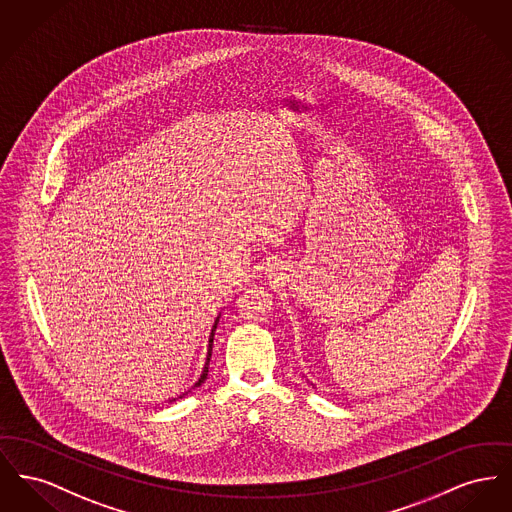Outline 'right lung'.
<instances>
[{"label":"right lung","instance_id":"1","mask_svg":"<svg viewBox=\"0 0 512 512\" xmlns=\"http://www.w3.org/2000/svg\"><path fill=\"white\" fill-rule=\"evenodd\" d=\"M218 319H220V313H218V317H216V319H214V323H212L211 334H209V340H207V348H205V354H203V363H201V367L197 369V373L193 375V379L189 381V385H187L183 391L178 392L174 398H170L168 402L178 400L181 396H185L187 392H191L193 389H197V387H201V385L205 383V379H207V375H209V363H211L212 356V342H214V331H216V327H218Z\"/></svg>","mask_w":512,"mask_h":512}]
</instances>
